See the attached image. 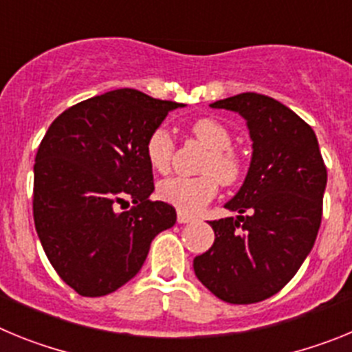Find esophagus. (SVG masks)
Masks as SVG:
<instances>
[{
    "label": "esophagus",
    "instance_id": "esophagus-1",
    "mask_svg": "<svg viewBox=\"0 0 352 352\" xmlns=\"http://www.w3.org/2000/svg\"><path fill=\"white\" fill-rule=\"evenodd\" d=\"M176 219H178V223H188L194 220V217L188 213H183V211L178 210V214H176Z\"/></svg>",
    "mask_w": 352,
    "mask_h": 352
}]
</instances>
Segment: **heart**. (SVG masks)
Segmentation results:
<instances>
[{
	"label": "heart",
	"instance_id": "heart-1",
	"mask_svg": "<svg viewBox=\"0 0 352 352\" xmlns=\"http://www.w3.org/2000/svg\"><path fill=\"white\" fill-rule=\"evenodd\" d=\"M192 133L208 148V155L201 164V176L186 178L174 176L158 183L157 195L160 201L178 208L183 213H197L219 192V185H234L243 176L245 164L238 151L231 148L232 133L223 123L211 118L197 120L192 125ZM174 139L166 129H155L144 144L149 166L157 173H167L174 157Z\"/></svg>",
	"mask_w": 352,
	"mask_h": 352
}]
</instances>
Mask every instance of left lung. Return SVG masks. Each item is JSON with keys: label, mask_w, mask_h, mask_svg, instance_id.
<instances>
[{"label": "left lung", "mask_w": 352, "mask_h": 352, "mask_svg": "<svg viewBox=\"0 0 352 352\" xmlns=\"http://www.w3.org/2000/svg\"><path fill=\"white\" fill-rule=\"evenodd\" d=\"M211 107L247 120L254 153L226 204L239 217L211 220L213 247L195 257L194 272L222 301L257 303L280 291L312 250L328 173L309 123L272 96L239 93Z\"/></svg>", "instance_id": "8db88e82"}]
</instances>
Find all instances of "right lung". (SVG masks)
<instances>
[{"label": "right lung", "mask_w": 352, "mask_h": 352, "mask_svg": "<svg viewBox=\"0 0 352 352\" xmlns=\"http://www.w3.org/2000/svg\"><path fill=\"white\" fill-rule=\"evenodd\" d=\"M178 107L114 89L68 107L43 135L33 182L36 234L52 268L80 296L126 284L155 236L176 222L170 204L149 199L155 185L144 144Z\"/></svg>", "instance_id": "right-lung-1"}]
</instances>
